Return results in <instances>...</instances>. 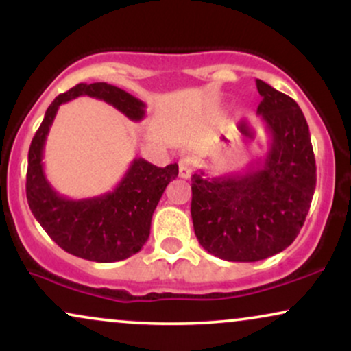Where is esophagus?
<instances>
[{
    "label": "esophagus",
    "instance_id": "34e87169",
    "mask_svg": "<svg viewBox=\"0 0 351 351\" xmlns=\"http://www.w3.org/2000/svg\"><path fill=\"white\" fill-rule=\"evenodd\" d=\"M178 167H180V176H181V178L188 180L189 176H191V173H193V167H195V162H193V158H189V156H184V158L180 160Z\"/></svg>",
    "mask_w": 351,
    "mask_h": 351
}]
</instances>
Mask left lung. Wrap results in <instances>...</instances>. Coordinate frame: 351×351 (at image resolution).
Returning a JSON list of instances; mask_svg holds the SVG:
<instances>
[{
  "label": "left lung",
  "mask_w": 351,
  "mask_h": 351,
  "mask_svg": "<svg viewBox=\"0 0 351 351\" xmlns=\"http://www.w3.org/2000/svg\"><path fill=\"white\" fill-rule=\"evenodd\" d=\"M257 114L271 135L263 160L244 171L191 176V217L199 244L232 263L279 254L304 226L317 183L307 120L289 95L256 80Z\"/></svg>",
  "instance_id": "left-lung-1"
}]
</instances>
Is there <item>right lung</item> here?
<instances>
[{"label": "right lung", "mask_w": 351, "mask_h": 351, "mask_svg": "<svg viewBox=\"0 0 351 351\" xmlns=\"http://www.w3.org/2000/svg\"><path fill=\"white\" fill-rule=\"evenodd\" d=\"M88 95L114 106L140 122L145 104L107 82L77 84L52 100L27 153L26 196L31 213L59 247L95 263H117L134 256L150 236L152 216L165 188L178 176V165L158 168L143 158L130 163L122 181L106 195L69 199L59 195L44 175V145L59 106Z\"/></svg>", "instance_id": "obj_1"}]
</instances>
